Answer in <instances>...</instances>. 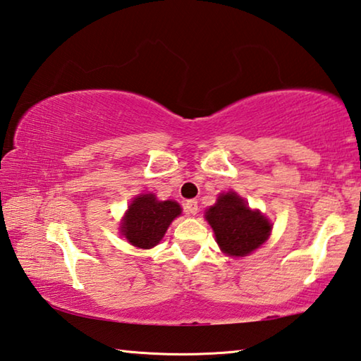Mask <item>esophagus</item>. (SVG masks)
Segmentation results:
<instances>
[{
  "label": "esophagus",
  "instance_id": "obj_1",
  "mask_svg": "<svg viewBox=\"0 0 361 361\" xmlns=\"http://www.w3.org/2000/svg\"><path fill=\"white\" fill-rule=\"evenodd\" d=\"M184 209H185L187 216H197V214H198V201L197 200H188L185 206H184Z\"/></svg>",
  "mask_w": 361,
  "mask_h": 361
}]
</instances>
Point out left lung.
I'll use <instances>...</instances> for the list:
<instances>
[{
  "label": "left lung",
  "instance_id": "1",
  "mask_svg": "<svg viewBox=\"0 0 361 361\" xmlns=\"http://www.w3.org/2000/svg\"><path fill=\"white\" fill-rule=\"evenodd\" d=\"M219 247L230 257H245L268 241L273 230L260 211H252L236 192L222 193L206 211Z\"/></svg>",
  "mask_w": 361,
  "mask_h": 361
}]
</instances>
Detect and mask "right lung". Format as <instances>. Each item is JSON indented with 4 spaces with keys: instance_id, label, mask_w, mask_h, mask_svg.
Returning a JSON list of instances; mask_svg holds the SVG:
<instances>
[{
    "instance_id": "1",
    "label": "right lung",
    "mask_w": 361,
    "mask_h": 361,
    "mask_svg": "<svg viewBox=\"0 0 361 361\" xmlns=\"http://www.w3.org/2000/svg\"><path fill=\"white\" fill-rule=\"evenodd\" d=\"M180 212L182 207L176 201H158L154 193L139 195L125 212L120 233L135 247L152 249L161 241L168 226Z\"/></svg>"
}]
</instances>
